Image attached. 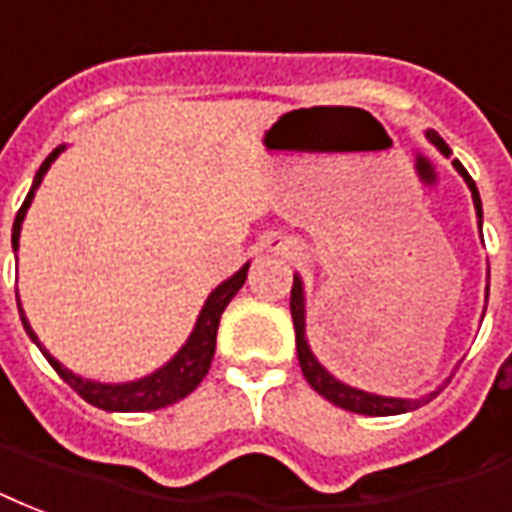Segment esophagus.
Returning a JSON list of instances; mask_svg holds the SVG:
<instances>
[{"instance_id":"esophagus-1","label":"esophagus","mask_w":512,"mask_h":512,"mask_svg":"<svg viewBox=\"0 0 512 512\" xmlns=\"http://www.w3.org/2000/svg\"><path fill=\"white\" fill-rule=\"evenodd\" d=\"M280 245H283V242H278V240L272 242V248H280Z\"/></svg>"}]
</instances>
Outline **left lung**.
I'll list each match as a JSON object with an SVG mask.
<instances>
[{
	"label": "left lung",
	"instance_id": "left-lung-1",
	"mask_svg": "<svg viewBox=\"0 0 512 512\" xmlns=\"http://www.w3.org/2000/svg\"><path fill=\"white\" fill-rule=\"evenodd\" d=\"M426 140L432 142L437 151L443 156H451V148L445 145V140L437 132H426ZM453 167L459 172L464 183L470 186L472 202H475V210H478V224H483V205H480V194L475 180L470 178V172L461 167L459 159H453ZM486 302H489V286H486ZM486 313V310H483ZM291 318H294V332H297V356L299 367H302V375L310 386L321 394L324 399H329L332 405L343 407V410H351V413H361V416H399V413H410L416 407L426 405L429 399L437 394H426L421 399H399V397H380V394H370V391H361V388H353L343 380H337L332 372L326 370L321 361L315 359L313 351H310V343H307L305 334V288H302V278L294 275V286H291Z\"/></svg>",
	"mask_w": 512,
	"mask_h": 512
}]
</instances>
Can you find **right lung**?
I'll return each mask as SVG.
<instances>
[{"instance_id": "add662e5", "label": "right lung", "mask_w": 512, "mask_h": 512, "mask_svg": "<svg viewBox=\"0 0 512 512\" xmlns=\"http://www.w3.org/2000/svg\"><path fill=\"white\" fill-rule=\"evenodd\" d=\"M61 151H64V145H59L48 159L42 161V167L37 169V175H34L32 188H29V194L23 199L21 210L15 215L13 251H18L21 224L23 218H26V210L32 205L34 191H37V186H40L42 178H45V172L51 169L53 161L59 159ZM248 267H251V264H245L240 272H234L232 278L224 280V283L205 299V307H202V313H199L194 332L188 334L186 345H183L164 367H159V370L151 372V375H145V378L132 380V383H96V380L80 378V375H75L72 370H67L61 361L53 359L51 353L42 348V343L37 340V334H34V329L29 326V321H26V315H23L21 310L23 329H26V334L37 343L42 356L51 361V367L59 372L61 380L75 388L80 397L86 399L88 405L99 407V410H110V413H148V410H159V407L175 405L178 399L188 397L207 375L215 353V334H218V324H221V313H224L226 305L232 302L234 294L240 291L245 278H248ZM15 299H18V291H15ZM18 307H21V299H18Z\"/></svg>"}]
</instances>
